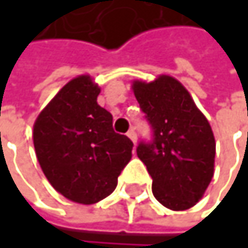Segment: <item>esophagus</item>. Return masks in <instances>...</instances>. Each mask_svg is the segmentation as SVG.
I'll use <instances>...</instances> for the list:
<instances>
[{"instance_id": "esophagus-1", "label": "esophagus", "mask_w": 248, "mask_h": 248, "mask_svg": "<svg viewBox=\"0 0 248 248\" xmlns=\"http://www.w3.org/2000/svg\"><path fill=\"white\" fill-rule=\"evenodd\" d=\"M127 136H129V139H130L133 143H136V139H138V136H136V132H135L133 129H130V130L127 132Z\"/></svg>"}]
</instances>
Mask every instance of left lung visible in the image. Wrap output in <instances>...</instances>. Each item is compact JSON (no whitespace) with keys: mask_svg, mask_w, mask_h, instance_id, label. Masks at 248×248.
Masks as SVG:
<instances>
[{"mask_svg":"<svg viewBox=\"0 0 248 248\" xmlns=\"http://www.w3.org/2000/svg\"><path fill=\"white\" fill-rule=\"evenodd\" d=\"M135 97L152 127L136 154L152 176V192L167 208L194 207L214 175L216 139L188 90L171 76L133 81Z\"/></svg>","mask_w":248,"mask_h":248,"instance_id":"obj_1","label":"left lung"}]
</instances>
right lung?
Listing matches in <instances>:
<instances>
[{
    "label": "right lung",
    "mask_w": 248,
    "mask_h": 248,
    "mask_svg": "<svg viewBox=\"0 0 248 248\" xmlns=\"http://www.w3.org/2000/svg\"><path fill=\"white\" fill-rule=\"evenodd\" d=\"M99 93L90 76H78L34 124L35 155L46 178L78 204H94L110 195L132 158V140L113 130L112 115L97 105Z\"/></svg>",
    "instance_id": "add662e5"
}]
</instances>
